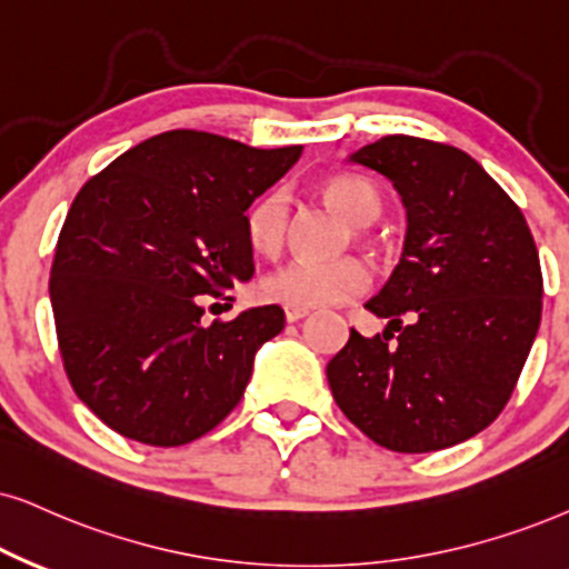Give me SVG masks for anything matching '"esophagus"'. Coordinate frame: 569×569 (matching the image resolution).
I'll return each mask as SVG.
<instances>
[{
    "label": "esophagus",
    "instance_id": "1",
    "mask_svg": "<svg viewBox=\"0 0 569 569\" xmlns=\"http://www.w3.org/2000/svg\"><path fill=\"white\" fill-rule=\"evenodd\" d=\"M309 315V309H305V307H286V320L289 322H297V320H301V318H307Z\"/></svg>",
    "mask_w": 569,
    "mask_h": 569
}]
</instances>
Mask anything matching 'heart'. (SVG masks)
<instances>
[{"mask_svg":"<svg viewBox=\"0 0 569 569\" xmlns=\"http://www.w3.org/2000/svg\"><path fill=\"white\" fill-rule=\"evenodd\" d=\"M322 197L355 226H370L383 210L376 183L362 176H330L320 186ZM289 233V197L272 189L247 212V239L260 254H278ZM370 270L357 257L330 262H289L264 280V293L286 307H330L368 291Z\"/></svg>","mask_w":569,"mask_h":569,"instance_id":"heart-1","label":"heart"}]
</instances>
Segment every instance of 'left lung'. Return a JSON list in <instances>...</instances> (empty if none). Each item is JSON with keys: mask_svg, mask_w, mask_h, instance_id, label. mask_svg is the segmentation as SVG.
<instances>
[{"mask_svg": "<svg viewBox=\"0 0 569 569\" xmlns=\"http://www.w3.org/2000/svg\"><path fill=\"white\" fill-rule=\"evenodd\" d=\"M349 162L380 172L407 210L405 251L328 362L336 405L372 441L422 455L491 426L541 326V262L520 207L449 143L383 136ZM400 336L397 337L396 333Z\"/></svg>", "mask_w": 569, "mask_h": 569, "instance_id": "1", "label": "left lung"}]
</instances>
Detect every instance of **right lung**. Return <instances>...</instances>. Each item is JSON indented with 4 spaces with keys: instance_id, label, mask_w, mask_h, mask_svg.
Listing matches in <instances>:
<instances>
[{
    "instance_id": "add662e5",
    "label": "right lung",
    "mask_w": 569,
    "mask_h": 569,
    "mask_svg": "<svg viewBox=\"0 0 569 569\" xmlns=\"http://www.w3.org/2000/svg\"><path fill=\"white\" fill-rule=\"evenodd\" d=\"M301 147L254 149L204 131L141 141L78 191L49 299L78 399L149 446H183L239 405L278 305L207 326L210 297L254 276L247 210ZM231 299V297H226Z\"/></svg>"
}]
</instances>
